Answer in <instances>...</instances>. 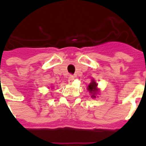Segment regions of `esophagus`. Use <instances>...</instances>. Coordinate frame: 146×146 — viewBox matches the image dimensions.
<instances>
[{"label": "esophagus", "mask_w": 146, "mask_h": 146, "mask_svg": "<svg viewBox=\"0 0 146 146\" xmlns=\"http://www.w3.org/2000/svg\"><path fill=\"white\" fill-rule=\"evenodd\" d=\"M74 80V76L73 75H69V77H68V81L70 83H72L73 81Z\"/></svg>", "instance_id": "obj_1"}]
</instances>
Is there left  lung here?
Here are the masks:
<instances>
[{
    "instance_id": "left-lung-1",
    "label": "left lung",
    "mask_w": 146,
    "mask_h": 146,
    "mask_svg": "<svg viewBox=\"0 0 146 146\" xmlns=\"http://www.w3.org/2000/svg\"><path fill=\"white\" fill-rule=\"evenodd\" d=\"M87 90L92 94L91 97L96 98V95L99 92V90L97 89V83H96V81L94 80L91 81V83L89 84V86H87Z\"/></svg>"
}]
</instances>
